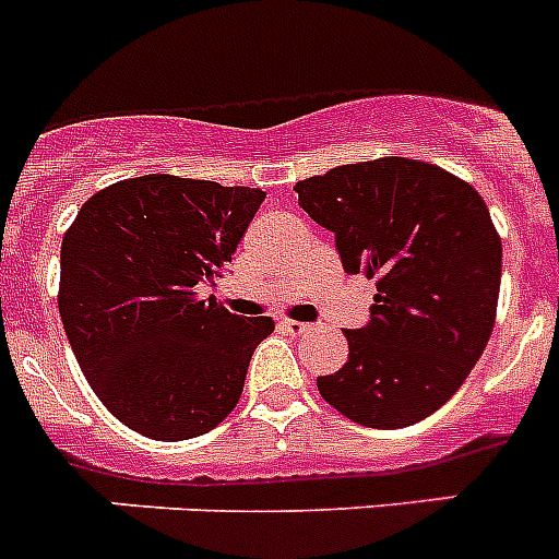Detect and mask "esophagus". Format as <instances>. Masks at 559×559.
Wrapping results in <instances>:
<instances>
[{"mask_svg":"<svg viewBox=\"0 0 559 559\" xmlns=\"http://www.w3.org/2000/svg\"><path fill=\"white\" fill-rule=\"evenodd\" d=\"M283 330H288L290 335H302V333H310V330H313V324H308V322H296V319H283Z\"/></svg>","mask_w":559,"mask_h":559,"instance_id":"1","label":"esophagus"}]
</instances>
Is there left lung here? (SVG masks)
<instances>
[{"instance_id": "left-lung-1", "label": "left lung", "mask_w": 559, "mask_h": 559, "mask_svg": "<svg viewBox=\"0 0 559 559\" xmlns=\"http://www.w3.org/2000/svg\"><path fill=\"white\" fill-rule=\"evenodd\" d=\"M335 231L349 274L374 280L372 322L344 330L347 364L316 380L335 412L406 428L445 406L481 358L498 310L501 237L471 185L431 162L383 156L296 181Z\"/></svg>"}]
</instances>
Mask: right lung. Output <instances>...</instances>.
<instances>
[{"label":"right lung","instance_id":"add662e5","mask_svg":"<svg viewBox=\"0 0 559 559\" xmlns=\"http://www.w3.org/2000/svg\"><path fill=\"white\" fill-rule=\"evenodd\" d=\"M265 192L151 173L97 190L61 243L58 310L103 406L151 439L201 437L243 392L271 316L201 299Z\"/></svg>","mask_w":559,"mask_h":559}]
</instances>
